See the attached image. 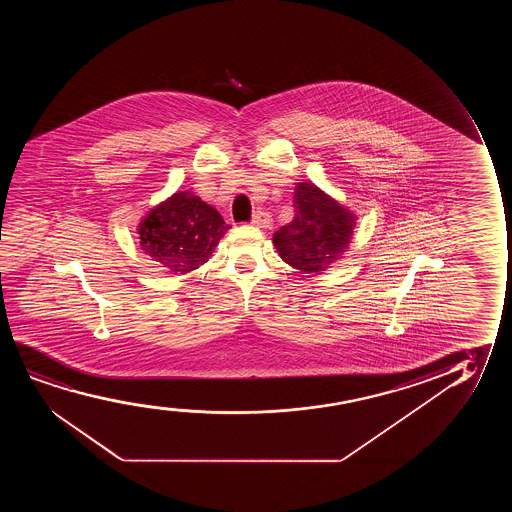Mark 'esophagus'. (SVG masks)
I'll return each mask as SVG.
<instances>
[{
	"mask_svg": "<svg viewBox=\"0 0 512 512\" xmlns=\"http://www.w3.org/2000/svg\"><path fill=\"white\" fill-rule=\"evenodd\" d=\"M252 224L267 229V227H271V215L264 210L257 211L252 217Z\"/></svg>",
	"mask_w": 512,
	"mask_h": 512,
	"instance_id": "obj_1",
	"label": "esophagus"
}]
</instances>
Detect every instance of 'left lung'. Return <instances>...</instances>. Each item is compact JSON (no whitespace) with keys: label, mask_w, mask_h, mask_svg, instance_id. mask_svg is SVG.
<instances>
[{"label":"left lung","mask_w":512,"mask_h":512,"mask_svg":"<svg viewBox=\"0 0 512 512\" xmlns=\"http://www.w3.org/2000/svg\"><path fill=\"white\" fill-rule=\"evenodd\" d=\"M294 211V220L274 232V246L295 269L322 273L348 248L355 218L313 183H297Z\"/></svg>","instance_id":"1"}]
</instances>
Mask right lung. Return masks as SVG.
I'll return each mask as SVG.
<instances>
[{
	"instance_id": "1",
	"label": "right lung",
	"mask_w": 512,
	"mask_h": 512,
	"mask_svg": "<svg viewBox=\"0 0 512 512\" xmlns=\"http://www.w3.org/2000/svg\"><path fill=\"white\" fill-rule=\"evenodd\" d=\"M231 225L213 206L189 192H176L140 225V245L171 273H189L210 259Z\"/></svg>"
}]
</instances>
